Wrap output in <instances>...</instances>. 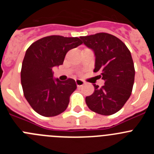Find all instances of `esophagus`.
Returning <instances> with one entry per match:
<instances>
[{
    "instance_id": "34e87169",
    "label": "esophagus",
    "mask_w": 154,
    "mask_h": 154,
    "mask_svg": "<svg viewBox=\"0 0 154 154\" xmlns=\"http://www.w3.org/2000/svg\"><path fill=\"white\" fill-rule=\"evenodd\" d=\"M75 83L77 85V86H82V85H83L85 84V82L82 81L81 79H75Z\"/></svg>"
}]
</instances>
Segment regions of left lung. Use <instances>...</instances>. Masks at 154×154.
<instances>
[{"mask_svg":"<svg viewBox=\"0 0 154 154\" xmlns=\"http://www.w3.org/2000/svg\"><path fill=\"white\" fill-rule=\"evenodd\" d=\"M94 51L96 60L93 72L105 81L101 88L93 84L95 90L85 97L87 106L93 112L109 116L117 112L126 103L133 89L135 69L131 53L116 36L98 33L80 37Z\"/></svg>","mask_w":154,"mask_h":154,"instance_id":"8db88e82","label":"left lung"}]
</instances>
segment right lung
Returning <instances> with one entry per match:
<instances>
[{
  "instance_id": "right-lung-1",
  "label": "right lung",
  "mask_w": 154,
  "mask_h": 154,
  "mask_svg": "<svg viewBox=\"0 0 154 154\" xmlns=\"http://www.w3.org/2000/svg\"><path fill=\"white\" fill-rule=\"evenodd\" d=\"M82 44L80 38L51 35L34 42L26 51L21 72L25 99L35 112L46 117L63 112L76 89L75 81L54 79L52 69L62 65L69 50Z\"/></svg>"
}]
</instances>
